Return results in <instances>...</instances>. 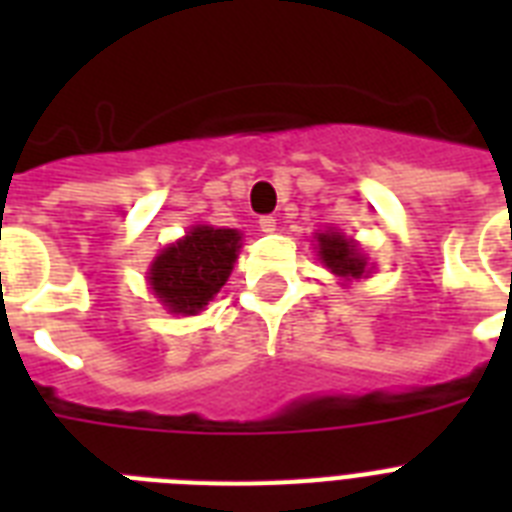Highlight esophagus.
<instances>
[{"label": "esophagus", "instance_id": "esophagus-1", "mask_svg": "<svg viewBox=\"0 0 512 512\" xmlns=\"http://www.w3.org/2000/svg\"><path fill=\"white\" fill-rule=\"evenodd\" d=\"M260 231H263V233H273V231H276V217H273V215H263V217H260Z\"/></svg>", "mask_w": 512, "mask_h": 512}]
</instances>
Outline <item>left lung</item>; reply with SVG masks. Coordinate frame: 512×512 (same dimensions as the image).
<instances>
[{"label": "left lung", "instance_id": "1", "mask_svg": "<svg viewBox=\"0 0 512 512\" xmlns=\"http://www.w3.org/2000/svg\"><path fill=\"white\" fill-rule=\"evenodd\" d=\"M319 249L321 260L327 263V268L337 276H364L366 260L361 257L358 247L353 241L342 239L337 233H319Z\"/></svg>", "mask_w": 512, "mask_h": 512}]
</instances>
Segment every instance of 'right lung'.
Returning <instances> with one entry per match:
<instances>
[{"instance_id": "1", "label": "right lung", "mask_w": 512, "mask_h": 512, "mask_svg": "<svg viewBox=\"0 0 512 512\" xmlns=\"http://www.w3.org/2000/svg\"><path fill=\"white\" fill-rule=\"evenodd\" d=\"M241 236L231 228L199 225L167 247L151 265V289L172 313L193 316L231 276Z\"/></svg>"}]
</instances>
